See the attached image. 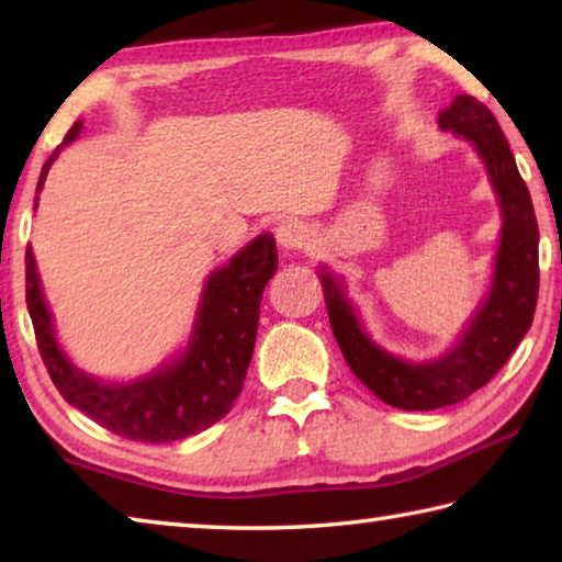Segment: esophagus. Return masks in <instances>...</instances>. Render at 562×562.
Wrapping results in <instances>:
<instances>
[{"label": "esophagus", "instance_id": "34e87169", "mask_svg": "<svg viewBox=\"0 0 562 562\" xmlns=\"http://www.w3.org/2000/svg\"><path fill=\"white\" fill-rule=\"evenodd\" d=\"M274 237H278V243L284 250H300V247L307 245L310 231L297 221H282L278 231H274Z\"/></svg>", "mask_w": 562, "mask_h": 562}]
</instances>
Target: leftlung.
<instances>
[{
    "label": "left lung",
    "mask_w": 562,
    "mask_h": 562,
    "mask_svg": "<svg viewBox=\"0 0 562 562\" xmlns=\"http://www.w3.org/2000/svg\"><path fill=\"white\" fill-rule=\"evenodd\" d=\"M439 126L471 140L479 150L503 213L491 292L459 345H453L449 355L424 364L389 355L361 329L339 278L327 268L319 270L329 325L349 369L382 402L404 412H431L459 404L486 386L526 337L538 302V221L526 180L518 173L498 121L481 101L461 93L439 113Z\"/></svg>",
    "instance_id": "1"
}]
</instances>
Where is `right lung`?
<instances>
[{"mask_svg": "<svg viewBox=\"0 0 562 562\" xmlns=\"http://www.w3.org/2000/svg\"><path fill=\"white\" fill-rule=\"evenodd\" d=\"M79 131L81 123L76 121L61 146L71 144ZM61 146L44 164L36 190H42ZM24 262L26 307L46 372L66 402L103 429L131 441L168 443L205 431L231 412L252 359L262 290L278 270V250L270 233L255 237L225 268L207 278L186 355L128 384H103L66 359L54 337L52 312L46 307L32 247H26Z\"/></svg>", "mask_w": 562, "mask_h": 562, "instance_id": "add662e5", "label": "right lung"}]
</instances>
